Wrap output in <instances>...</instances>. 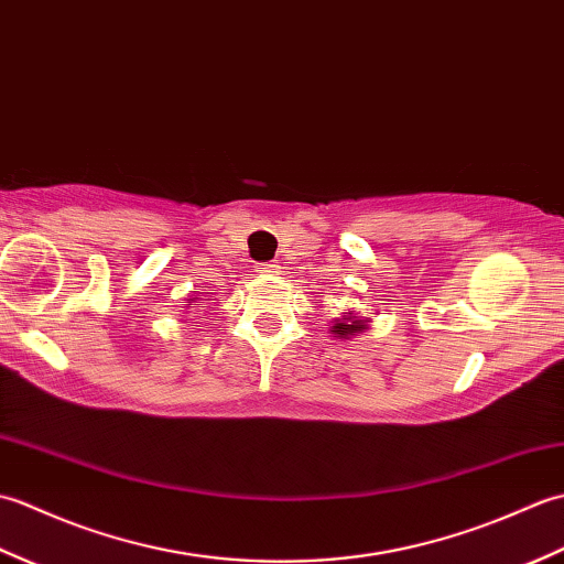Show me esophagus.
I'll return each instance as SVG.
<instances>
[{"label":"esophagus","mask_w":564,"mask_h":564,"mask_svg":"<svg viewBox=\"0 0 564 564\" xmlns=\"http://www.w3.org/2000/svg\"><path fill=\"white\" fill-rule=\"evenodd\" d=\"M279 261H269V263H263V267H261V271L263 273H269V275H275V273H279Z\"/></svg>","instance_id":"34e87169"}]
</instances>
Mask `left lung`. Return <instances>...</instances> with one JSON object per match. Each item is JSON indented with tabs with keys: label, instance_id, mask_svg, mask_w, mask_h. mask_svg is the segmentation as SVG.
I'll use <instances>...</instances> for the list:
<instances>
[{
	"label": "left lung",
	"instance_id": "left-lung-1",
	"mask_svg": "<svg viewBox=\"0 0 564 564\" xmlns=\"http://www.w3.org/2000/svg\"><path fill=\"white\" fill-rule=\"evenodd\" d=\"M370 325V317H364L356 310H349V313H341L339 317H334L329 322V334H334L337 339H354L358 334L366 332Z\"/></svg>",
	"mask_w": 564,
	"mask_h": 564
}]
</instances>
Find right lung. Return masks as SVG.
<instances>
[{
  "instance_id": "add662e5",
  "label": "right lung",
  "mask_w": 564,
  "mask_h": 564,
  "mask_svg": "<svg viewBox=\"0 0 564 564\" xmlns=\"http://www.w3.org/2000/svg\"><path fill=\"white\" fill-rule=\"evenodd\" d=\"M198 301H200V297H188V305H191V303H198Z\"/></svg>"
}]
</instances>
